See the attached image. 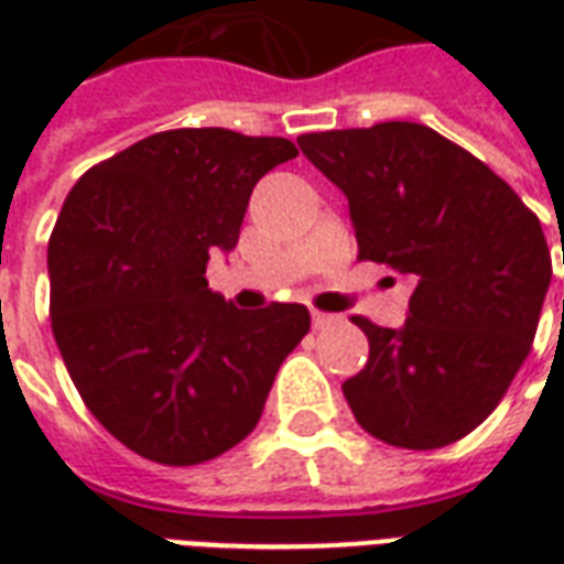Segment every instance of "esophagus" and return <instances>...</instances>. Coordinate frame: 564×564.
I'll return each instance as SVG.
<instances>
[{"label":"esophagus","mask_w":564,"mask_h":564,"mask_svg":"<svg viewBox=\"0 0 564 564\" xmlns=\"http://www.w3.org/2000/svg\"><path fill=\"white\" fill-rule=\"evenodd\" d=\"M311 319H314V329H329V326H335V323H341L338 314H326V311H314Z\"/></svg>","instance_id":"obj_1"}]
</instances>
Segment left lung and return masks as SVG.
<instances>
[{"instance_id": "8db88e82", "label": "left lung", "mask_w": 564, "mask_h": 564, "mask_svg": "<svg viewBox=\"0 0 564 564\" xmlns=\"http://www.w3.org/2000/svg\"><path fill=\"white\" fill-rule=\"evenodd\" d=\"M299 148L347 196L359 259L416 283L402 329L350 317L368 362L344 399L392 447H447L496 411L532 350L553 278L541 220L423 123L307 132Z\"/></svg>"}]
</instances>
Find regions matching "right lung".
Wrapping results in <instances>:
<instances>
[{
	"instance_id": "obj_1",
	"label": "right lung",
	"mask_w": 564,
	"mask_h": 564,
	"mask_svg": "<svg viewBox=\"0 0 564 564\" xmlns=\"http://www.w3.org/2000/svg\"><path fill=\"white\" fill-rule=\"evenodd\" d=\"M293 141L169 129L93 165L47 245L51 329L90 414L160 465H198L257 429L305 305L238 311L205 281L253 186Z\"/></svg>"
}]
</instances>
